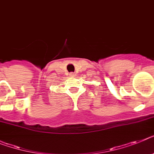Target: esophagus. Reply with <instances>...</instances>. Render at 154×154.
I'll list each match as a JSON object with an SVG mask.
<instances>
[{
    "label": "esophagus",
    "mask_w": 154,
    "mask_h": 154,
    "mask_svg": "<svg viewBox=\"0 0 154 154\" xmlns=\"http://www.w3.org/2000/svg\"><path fill=\"white\" fill-rule=\"evenodd\" d=\"M69 76H70V77H75V76H76V73H69Z\"/></svg>",
    "instance_id": "34e87169"
}]
</instances>
